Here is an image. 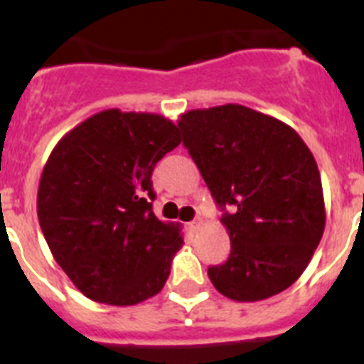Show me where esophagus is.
Returning a JSON list of instances; mask_svg holds the SVG:
<instances>
[{
    "instance_id": "34e87169",
    "label": "esophagus",
    "mask_w": 364,
    "mask_h": 364,
    "mask_svg": "<svg viewBox=\"0 0 364 364\" xmlns=\"http://www.w3.org/2000/svg\"><path fill=\"white\" fill-rule=\"evenodd\" d=\"M203 225H204L203 217H197V219H195L193 223H191V225H189V226H191V228H193V230H198Z\"/></svg>"
}]
</instances>
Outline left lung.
<instances>
[{"label":"left lung","instance_id":"1","mask_svg":"<svg viewBox=\"0 0 364 364\" xmlns=\"http://www.w3.org/2000/svg\"><path fill=\"white\" fill-rule=\"evenodd\" d=\"M186 149L220 208L228 262L210 267L213 287L259 302L296 282L326 226L321 173L293 127L243 105L198 108L178 119Z\"/></svg>","mask_w":364,"mask_h":364}]
</instances>
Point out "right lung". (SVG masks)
Returning a JSON list of instances; mask_svg holds the SVG:
<instances>
[{
	"instance_id": "add662e5",
	"label": "right lung",
	"mask_w": 364,
	"mask_h": 364,
	"mask_svg": "<svg viewBox=\"0 0 364 364\" xmlns=\"http://www.w3.org/2000/svg\"><path fill=\"white\" fill-rule=\"evenodd\" d=\"M151 112H97L62 136L40 176L36 212L55 262L90 300L136 306L169 278L184 239L152 212V171L180 144Z\"/></svg>"
}]
</instances>
